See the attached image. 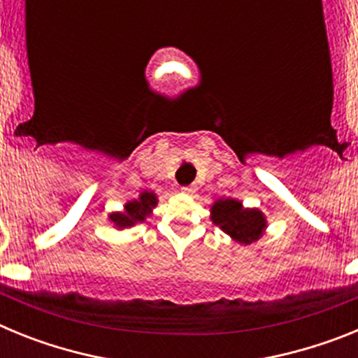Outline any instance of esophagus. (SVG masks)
<instances>
[{
	"label": "esophagus",
	"mask_w": 358,
	"mask_h": 358,
	"mask_svg": "<svg viewBox=\"0 0 358 358\" xmlns=\"http://www.w3.org/2000/svg\"><path fill=\"white\" fill-rule=\"evenodd\" d=\"M182 194L186 195H195V192H197V186L195 185H189V186H182Z\"/></svg>",
	"instance_id": "esophagus-1"
}]
</instances>
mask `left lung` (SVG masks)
<instances>
[{
	"mask_svg": "<svg viewBox=\"0 0 358 358\" xmlns=\"http://www.w3.org/2000/svg\"><path fill=\"white\" fill-rule=\"evenodd\" d=\"M210 211L211 222L242 245L258 242L267 229L265 215L258 208H243L236 199H218Z\"/></svg>",
	"mask_w": 358,
	"mask_h": 358,
	"instance_id": "8db88e82",
	"label": "left lung"
}]
</instances>
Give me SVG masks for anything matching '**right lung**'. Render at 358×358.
Wrapping results in <instances>:
<instances>
[{
	"instance_id": "1",
	"label": "right lung",
	"mask_w": 358,
	"mask_h": 358,
	"mask_svg": "<svg viewBox=\"0 0 358 358\" xmlns=\"http://www.w3.org/2000/svg\"><path fill=\"white\" fill-rule=\"evenodd\" d=\"M157 206V195L154 192H141L140 197L125 202L122 211L109 215V222L116 229H127L136 224L145 222V218L152 215V210Z\"/></svg>"
}]
</instances>
